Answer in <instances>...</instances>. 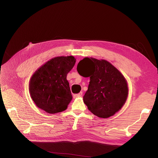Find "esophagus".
Wrapping results in <instances>:
<instances>
[{
	"label": "esophagus",
	"mask_w": 158,
	"mask_h": 158,
	"mask_svg": "<svg viewBox=\"0 0 158 158\" xmlns=\"http://www.w3.org/2000/svg\"><path fill=\"white\" fill-rule=\"evenodd\" d=\"M82 94H83V92H80L79 94H74L73 97H74V98H77V97L81 96Z\"/></svg>",
	"instance_id": "obj_1"
}]
</instances>
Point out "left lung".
I'll list each match as a JSON object with an SVG mask.
<instances>
[{"mask_svg": "<svg viewBox=\"0 0 158 158\" xmlns=\"http://www.w3.org/2000/svg\"><path fill=\"white\" fill-rule=\"evenodd\" d=\"M80 75L89 77L83 102L94 115L101 118L115 115L125 104L128 87L125 77L105 60L85 58L77 64Z\"/></svg>", "mask_w": 158, "mask_h": 158, "instance_id": "8db88e82", "label": "left lung"}]
</instances>
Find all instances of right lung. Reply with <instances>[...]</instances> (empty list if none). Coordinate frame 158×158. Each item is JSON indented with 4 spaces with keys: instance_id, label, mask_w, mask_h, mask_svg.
Listing matches in <instances>:
<instances>
[{
    "instance_id": "add662e5",
    "label": "right lung",
    "mask_w": 158,
    "mask_h": 158,
    "mask_svg": "<svg viewBox=\"0 0 158 158\" xmlns=\"http://www.w3.org/2000/svg\"><path fill=\"white\" fill-rule=\"evenodd\" d=\"M75 62L72 56L56 57L36 70L29 83L30 94L36 106L48 113L67 109L73 96L66 76Z\"/></svg>"
}]
</instances>
